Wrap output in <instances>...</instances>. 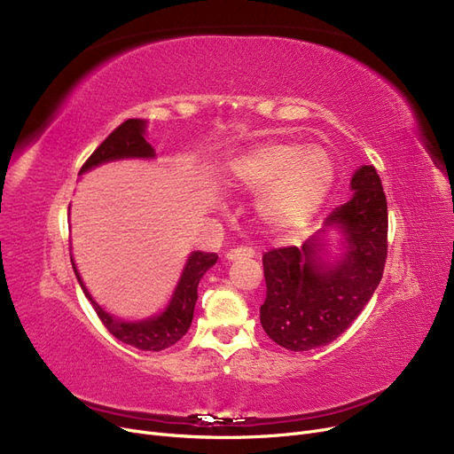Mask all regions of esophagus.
Listing matches in <instances>:
<instances>
[{"mask_svg": "<svg viewBox=\"0 0 454 454\" xmlns=\"http://www.w3.org/2000/svg\"><path fill=\"white\" fill-rule=\"evenodd\" d=\"M254 250L247 248V247H239V248H231L226 252V260L228 262H235V260H247V258H254Z\"/></svg>", "mask_w": 454, "mask_h": 454, "instance_id": "34e87169", "label": "esophagus"}]
</instances>
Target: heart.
<instances>
[{"label":"heart","instance_id":"b5f03b06","mask_svg":"<svg viewBox=\"0 0 454 454\" xmlns=\"http://www.w3.org/2000/svg\"><path fill=\"white\" fill-rule=\"evenodd\" d=\"M336 160L323 145L267 141L238 153L224 182L241 194H259L255 216L272 233L302 231L336 184Z\"/></svg>","mask_w":454,"mask_h":454}]
</instances>
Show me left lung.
Here are the masks:
<instances>
[{"mask_svg":"<svg viewBox=\"0 0 454 454\" xmlns=\"http://www.w3.org/2000/svg\"><path fill=\"white\" fill-rule=\"evenodd\" d=\"M350 200L333 209L325 228L301 247L263 255L267 297L260 321L287 350H309L338 340L379 287L387 255V204L372 165L352 174ZM340 252L327 250L329 231Z\"/></svg>","mask_w":454,"mask_h":454,"instance_id":"left-lung-1","label":"left lung"}]
</instances>
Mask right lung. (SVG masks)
Instances as JSON below:
<instances>
[{"instance_id": "right-lung-1", "label": "right lung", "mask_w": 454, "mask_h": 454, "mask_svg": "<svg viewBox=\"0 0 454 454\" xmlns=\"http://www.w3.org/2000/svg\"><path fill=\"white\" fill-rule=\"evenodd\" d=\"M146 121L141 118H129L124 124L118 126L107 139L98 146L87 163L82 167L80 176L111 161L121 160H155V150L150 143H146ZM216 254L207 252H191L189 258L184 265L180 274V280L174 287L172 297L163 311L152 315V317L139 319V321H124L118 319L116 315L109 313L106 308L98 304L92 294L89 293L87 286L83 284L80 270H77L74 258L72 267L75 272V278L80 282L85 297L90 301L98 317L104 323V326L113 333L116 340H121L126 345H131L141 350H163L176 341H180L192 321L194 304L199 299V284L202 276L216 263Z\"/></svg>"}]
</instances>
